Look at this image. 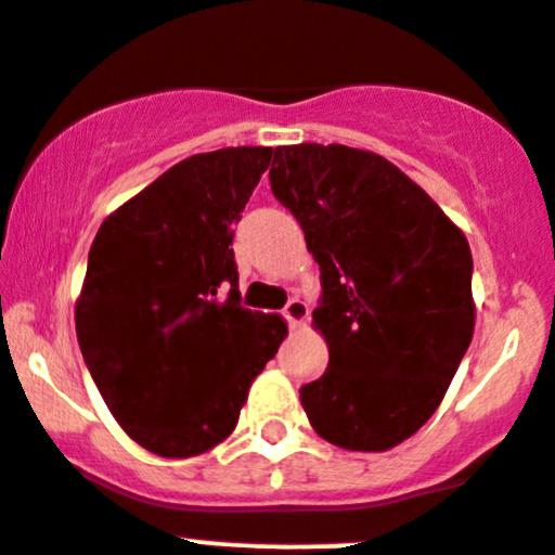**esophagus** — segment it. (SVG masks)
Masks as SVG:
<instances>
[{
    "mask_svg": "<svg viewBox=\"0 0 555 555\" xmlns=\"http://www.w3.org/2000/svg\"><path fill=\"white\" fill-rule=\"evenodd\" d=\"M284 319H287L289 330H297V326L306 324L308 319V306L300 300V297H293V300L284 306Z\"/></svg>",
    "mask_w": 555,
    "mask_h": 555,
    "instance_id": "esophagus-1",
    "label": "esophagus"
}]
</instances>
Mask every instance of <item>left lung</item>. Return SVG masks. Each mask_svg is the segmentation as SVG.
I'll return each instance as SVG.
<instances>
[{
	"label": "left lung",
	"mask_w": 555,
	"mask_h": 555,
	"mask_svg": "<svg viewBox=\"0 0 555 555\" xmlns=\"http://www.w3.org/2000/svg\"><path fill=\"white\" fill-rule=\"evenodd\" d=\"M268 178L322 271L313 326L330 364L302 410L330 444L385 452L428 423L470 346L468 238L372 151L279 145Z\"/></svg>",
	"instance_id": "obj_1"
}]
</instances>
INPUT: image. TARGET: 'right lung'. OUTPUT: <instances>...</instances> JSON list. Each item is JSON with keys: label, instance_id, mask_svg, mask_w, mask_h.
I'll return each mask as SVG.
<instances>
[{"label": "right lung", "instance_id": "obj_1", "mask_svg": "<svg viewBox=\"0 0 555 555\" xmlns=\"http://www.w3.org/2000/svg\"><path fill=\"white\" fill-rule=\"evenodd\" d=\"M273 149L178 162L103 220L77 300V340L116 423L159 457L233 434L249 385L287 337L279 313L238 306L233 223ZM232 293L219 297V284Z\"/></svg>", "mask_w": 555, "mask_h": 555}]
</instances>
